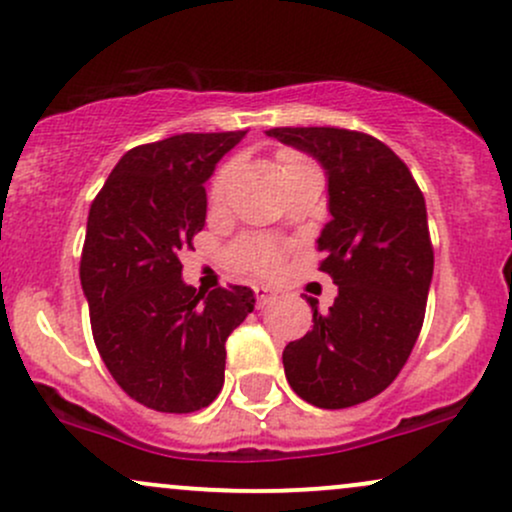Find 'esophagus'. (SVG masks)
I'll return each instance as SVG.
<instances>
[{
    "label": "esophagus",
    "instance_id": "34e87169",
    "mask_svg": "<svg viewBox=\"0 0 512 512\" xmlns=\"http://www.w3.org/2000/svg\"><path fill=\"white\" fill-rule=\"evenodd\" d=\"M255 298H257V305L264 308V305H269L276 298V291L269 289V286H255Z\"/></svg>",
    "mask_w": 512,
    "mask_h": 512
}]
</instances>
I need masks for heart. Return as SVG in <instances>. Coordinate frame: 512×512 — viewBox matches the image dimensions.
I'll use <instances>...</instances> for the list:
<instances>
[{"label": "heart", "instance_id": "b5f03b06", "mask_svg": "<svg viewBox=\"0 0 512 512\" xmlns=\"http://www.w3.org/2000/svg\"><path fill=\"white\" fill-rule=\"evenodd\" d=\"M291 163H298V161L286 158V166H291ZM231 173H233L231 166L221 168L219 173H216L214 182H211V197L214 199L223 197V192H226L228 187V180H231ZM236 257L243 267L255 269V272H272L276 264H279V248L272 243H267V240H245L243 245H238Z\"/></svg>", "mask_w": 512, "mask_h": 512}]
</instances>
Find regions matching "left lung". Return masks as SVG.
<instances>
[{
	"instance_id": "obj_1",
	"label": "left lung",
	"mask_w": 512,
	"mask_h": 512,
	"mask_svg": "<svg viewBox=\"0 0 512 512\" xmlns=\"http://www.w3.org/2000/svg\"><path fill=\"white\" fill-rule=\"evenodd\" d=\"M267 137L313 156L325 170L332 219L317 238L320 269L339 286L330 313L317 301L313 330L286 344V380L320 409L380 395L414 349L433 279L426 202L395 151L363 132L276 127Z\"/></svg>"
}]
</instances>
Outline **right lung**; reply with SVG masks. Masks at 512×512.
Instances as JSON below:
<instances>
[{"mask_svg": "<svg viewBox=\"0 0 512 512\" xmlns=\"http://www.w3.org/2000/svg\"><path fill=\"white\" fill-rule=\"evenodd\" d=\"M245 134L137 146L88 211L79 276L93 342L115 383L149 409L209 407L223 387L228 334L255 308L248 286L204 293L185 284L178 260L204 228V182Z\"/></svg>", "mask_w": 512, "mask_h": 512, "instance_id": "obj_1", "label": "right lung"}]
</instances>
